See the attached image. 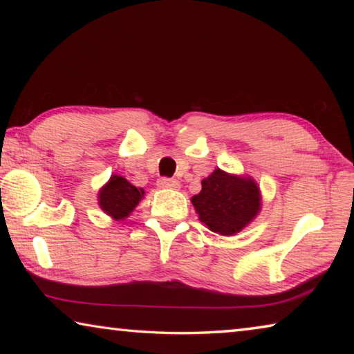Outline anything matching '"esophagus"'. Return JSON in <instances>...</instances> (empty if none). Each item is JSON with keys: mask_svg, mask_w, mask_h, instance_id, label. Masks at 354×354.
Instances as JSON below:
<instances>
[{"mask_svg": "<svg viewBox=\"0 0 354 354\" xmlns=\"http://www.w3.org/2000/svg\"><path fill=\"white\" fill-rule=\"evenodd\" d=\"M158 185L160 189H179V181L170 178H160L158 181Z\"/></svg>", "mask_w": 354, "mask_h": 354, "instance_id": "34e87169", "label": "esophagus"}]
</instances>
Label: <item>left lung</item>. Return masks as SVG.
I'll use <instances>...</instances> for the list:
<instances>
[{
  "label": "left lung",
  "mask_w": 354,
  "mask_h": 354,
  "mask_svg": "<svg viewBox=\"0 0 354 354\" xmlns=\"http://www.w3.org/2000/svg\"><path fill=\"white\" fill-rule=\"evenodd\" d=\"M192 205L212 232L234 236L259 214L261 190L254 179L215 169L201 181V192L192 196Z\"/></svg>",
  "instance_id": "8db88e82"
}]
</instances>
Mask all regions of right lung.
<instances>
[{
	"instance_id": "right-lung-1",
	"label": "right lung",
	"mask_w": 354,
	"mask_h": 354,
	"mask_svg": "<svg viewBox=\"0 0 354 354\" xmlns=\"http://www.w3.org/2000/svg\"><path fill=\"white\" fill-rule=\"evenodd\" d=\"M143 195V189H137L123 176L112 175L98 192V205L113 220H124L139 205Z\"/></svg>"
}]
</instances>
